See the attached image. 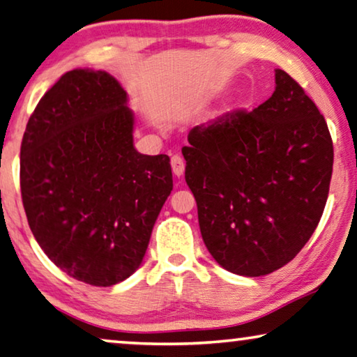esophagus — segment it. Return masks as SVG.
I'll return each mask as SVG.
<instances>
[{"label":"esophagus","instance_id":"obj_1","mask_svg":"<svg viewBox=\"0 0 357 357\" xmlns=\"http://www.w3.org/2000/svg\"><path fill=\"white\" fill-rule=\"evenodd\" d=\"M184 167H185L184 158L181 157V155H173V157H172V168H173L174 176H178V178L183 176Z\"/></svg>","mask_w":357,"mask_h":357}]
</instances>
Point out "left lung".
Masks as SVG:
<instances>
[{
	"label": "left lung",
	"instance_id": "8db88e82",
	"mask_svg": "<svg viewBox=\"0 0 357 357\" xmlns=\"http://www.w3.org/2000/svg\"><path fill=\"white\" fill-rule=\"evenodd\" d=\"M252 112L195 126L183 147L185 183L212 257L228 272L262 277L291 262L327 204L333 142L304 89L281 69Z\"/></svg>",
	"mask_w": 357,
	"mask_h": 357
}]
</instances>
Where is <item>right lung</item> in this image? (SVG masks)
<instances>
[{
  "label": "right lung",
  "instance_id": "add662e5",
  "mask_svg": "<svg viewBox=\"0 0 357 357\" xmlns=\"http://www.w3.org/2000/svg\"><path fill=\"white\" fill-rule=\"evenodd\" d=\"M105 71L73 69L43 95L21 145L29 227L69 277L113 286L130 277L173 190L168 155L134 149V113Z\"/></svg>",
  "mask_w": 357,
  "mask_h": 357
}]
</instances>
